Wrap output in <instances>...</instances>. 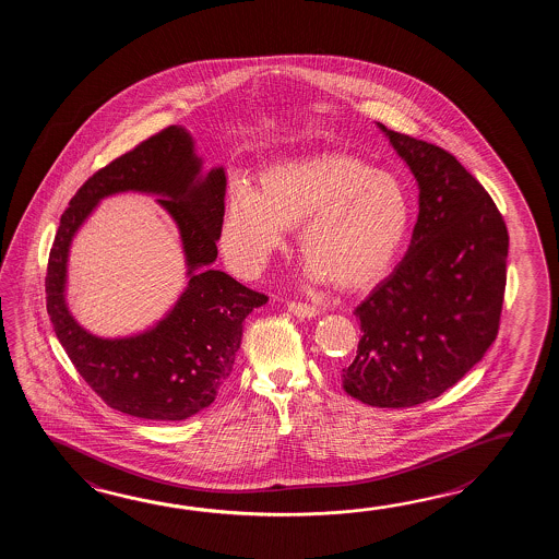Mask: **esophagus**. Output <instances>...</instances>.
I'll list each match as a JSON object with an SVG mask.
<instances>
[{
	"label": "esophagus",
	"mask_w": 559,
	"mask_h": 559,
	"mask_svg": "<svg viewBox=\"0 0 559 559\" xmlns=\"http://www.w3.org/2000/svg\"><path fill=\"white\" fill-rule=\"evenodd\" d=\"M287 309L297 316V318H316L320 313V309L316 306H309L304 301H287Z\"/></svg>",
	"instance_id": "esophagus-1"
}]
</instances>
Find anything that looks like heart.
<instances>
[{"instance_id":"obj_1","label":"heart","mask_w":559,"mask_h":559,"mask_svg":"<svg viewBox=\"0 0 559 559\" xmlns=\"http://www.w3.org/2000/svg\"><path fill=\"white\" fill-rule=\"evenodd\" d=\"M402 179L364 159L323 154L267 167L258 188L239 183L227 202L222 246L243 272H258L296 227L309 274L344 292L376 284L409 227Z\"/></svg>"}]
</instances>
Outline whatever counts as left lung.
I'll use <instances>...</instances> for the list:
<instances>
[{"label": "left lung", "mask_w": 559, "mask_h": 559, "mask_svg": "<svg viewBox=\"0 0 559 559\" xmlns=\"http://www.w3.org/2000/svg\"><path fill=\"white\" fill-rule=\"evenodd\" d=\"M419 186L404 260L359 306L345 392L376 407L440 397L498 337L510 236L484 186L440 145L388 130Z\"/></svg>", "instance_id": "left-lung-1"}]
</instances>
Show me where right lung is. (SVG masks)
<instances>
[{"label": "right lung", "mask_w": 559, "mask_h": 559, "mask_svg": "<svg viewBox=\"0 0 559 559\" xmlns=\"http://www.w3.org/2000/svg\"><path fill=\"white\" fill-rule=\"evenodd\" d=\"M190 133L169 126L95 171L63 212L49 251L46 301L49 320L85 383L121 414L179 421L212 405L229 378L243 320L267 301L210 265L224 224L226 171L200 176ZM119 190L157 192L179 224L191 282L175 309L147 333L104 341L72 320L64 306V267L74 231L96 202Z\"/></svg>", "instance_id": "right-lung-1"}]
</instances>
